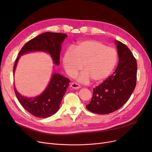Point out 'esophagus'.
<instances>
[{
  "instance_id": "esophagus-1",
  "label": "esophagus",
  "mask_w": 152,
  "mask_h": 152,
  "mask_svg": "<svg viewBox=\"0 0 152 152\" xmlns=\"http://www.w3.org/2000/svg\"><path fill=\"white\" fill-rule=\"evenodd\" d=\"M70 87H72V88H73V89H78L80 88V86L79 84L76 83V82H72V83L71 84Z\"/></svg>"
}]
</instances>
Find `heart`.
Listing matches in <instances>:
<instances>
[{"mask_svg": "<svg viewBox=\"0 0 152 152\" xmlns=\"http://www.w3.org/2000/svg\"><path fill=\"white\" fill-rule=\"evenodd\" d=\"M118 59L117 53L112 48L94 40H86L78 44L75 50H66L63 58L65 71L70 76L75 75L82 68L85 71L80 80L89 79L94 82L104 80L111 74Z\"/></svg>", "mask_w": 152, "mask_h": 152, "instance_id": "obj_1", "label": "heart"}]
</instances>
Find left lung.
<instances>
[{"label":"left lung","mask_w":152,"mask_h":152,"mask_svg":"<svg viewBox=\"0 0 152 152\" xmlns=\"http://www.w3.org/2000/svg\"><path fill=\"white\" fill-rule=\"evenodd\" d=\"M118 63L115 71L93 90L91 102L86 107L97 114H108L121 108L130 98L136 84L137 62L126 45L115 41Z\"/></svg>","instance_id":"obj_1"}]
</instances>
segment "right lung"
Masks as SVG:
<instances>
[{"mask_svg":"<svg viewBox=\"0 0 152 152\" xmlns=\"http://www.w3.org/2000/svg\"><path fill=\"white\" fill-rule=\"evenodd\" d=\"M67 37L61 33L45 32L27 42L21 48L13 67L15 73L18 59L25 53L32 51H44L51 56L54 64H59L61 44ZM70 83L68 78L59 73H53L51 79L43 93L35 98H28L21 95L15 87L19 102L27 112L37 118H47L59 110V105Z\"/></svg>","mask_w":152,"mask_h":152,"instance_id":"obj_1","label":"right lung"}]
</instances>
